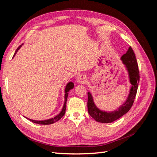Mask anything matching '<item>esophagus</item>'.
<instances>
[{
    "instance_id": "esophagus-1",
    "label": "esophagus",
    "mask_w": 157,
    "mask_h": 157,
    "mask_svg": "<svg viewBox=\"0 0 157 157\" xmlns=\"http://www.w3.org/2000/svg\"><path fill=\"white\" fill-rule=\"evenodd\" d=\"M86 81V76L84 75H79L78 77H77V82L78 83L83 84Z\"/></svg>"
}]
</instances>
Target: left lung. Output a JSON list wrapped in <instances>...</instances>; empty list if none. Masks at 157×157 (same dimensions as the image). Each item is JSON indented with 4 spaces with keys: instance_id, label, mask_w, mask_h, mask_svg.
Segmentation results:
<instances>
[{
    "instance_id": "left-lung-1",
    "label": "left lung",
    "mask_w": 157,
    "mask_h": 157,
    "mask_svg": "<svg viewBox=\"0 0 157 157\" xmlns=\"http://www.w3.org/2000/svg\"><path fill=\"white\" fill-rule=\"evenodd\" d=\"M121 59L122 61V63L126 66L128 75H129L130 82L132 84L129 95L124 103H123L117 110L112 112H107L100 110L96 106L92 94L90 92H88V113L97 122L110 123L118 119L129 111L134 102L140 82V72L136 56L131 46L129 47L126 53L123 55Z\"/></svg>"
}]
</instances>
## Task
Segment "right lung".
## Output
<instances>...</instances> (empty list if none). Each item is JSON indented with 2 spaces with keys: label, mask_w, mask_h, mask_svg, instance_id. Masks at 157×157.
<instances>
[{
  "label": "right lung",
  "mask_w": 157,
  "mask_h": 157,
  "mask_svg": "<svg viewBox=\"0 0 157 157\" xmlns=\"http://www.w3.org/2000/svg\"><path fill=\"white\" fill-rule=\"evenodd\" d=\"M22 44L20 45V46L18 47V48H17V50H16V52L15 54H14L13 56L16 55V52L18 51V50L20 49L21 47ZM74 87V84L73 82H70L69 83H67V86H66L65 87V102H64V105H63V109L62 110H61V111L60 112V113L59 114V115H58L57 116H56L54 118H50V119H48V120H45V121H34V120H31V119H29V118H27V119H29V121H31V122H34V123H36V124H43V125H46V124H53V123L58 121L59 119H61V117H63V115H65V109H66V103H67V97H68V92H69V90H71L72 88H73ZM26 118V117H25Z\"/></svg>",
  "instance_id": "1"
}]
</instances>
